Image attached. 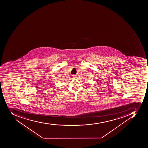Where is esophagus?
<instances>
[{
  "mask_svg": "<svg viewBox=\"0 0 148 148\" xmlns=\"http://www.w3.org/2000/svg\"><path fill=\"white\" fill-rule=\"evenodd\" d=\"M73 78H75V77H76L75 76V75L73 76Z\"/></svg>",
  "mask_w": 148,
  "mask_h": 148,
  "instance_id": "esophagus-1",
  "label": "esophagus"
}]
</instances>
